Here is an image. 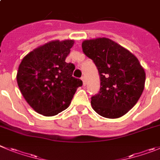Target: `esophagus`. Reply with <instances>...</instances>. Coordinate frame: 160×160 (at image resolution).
Returning a JSON list of instances; mask_svg holds the SVG:
<instances>
[{"label": "esophagus", "instance_id": "esophagus-1", "mask_svg": "<svg viewBox=\"0 0 160 160\" xmlns=\"http://www.w3.org/2000/svg\"><path fill=\"white\" fill-rule=\"evenodd\" d=\"M81 79H82V82H83V85H84V86H86V78H85V76H82V77L81 78Z\"/></svg>", "mask_w": 160, "mask_h": 160}]
</instances>
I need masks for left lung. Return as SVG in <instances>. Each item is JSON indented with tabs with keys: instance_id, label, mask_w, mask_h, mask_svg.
Here are the masks:
<instances>
[{
	"instance_id": "8db88e82",
	"label": "left lung",
	"mask_w": 160,
	"mask_h": 160,
	"mask_svg": "<svg viewBox=\"0 0 160 160\" xmlns=\"http://www.w3.org/2000/svg\"><path fill=\"white\" fill-rule=\"evenodd\" d=\"M82 48L100 76V90L91 97L93 109L110 119L124 116L137 104L144 88L146 75L139 60L107 38L85 40Z\"/></svg>"
}]
</instances>
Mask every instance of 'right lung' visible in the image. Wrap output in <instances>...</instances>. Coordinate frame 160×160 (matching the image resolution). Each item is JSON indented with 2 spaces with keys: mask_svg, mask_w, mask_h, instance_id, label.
I'll return each instance as SVG.
<instances>
[{
  "mask_svg": "<svg viewBox=\"0 0 160 160\" xmlns=\"http://www.w3.org/2000/svg\"><path fill=\"white\" fill-rule=\"evenodd\" d=\"M73 44L74 40L51 41L28 54L19 66L20 92L39 114L51 117L65 110L82 86L72 76L75 66L65 62Z\"/></svg>",
  "mask_w": 160,
  "mask_h": 160,
  "instance_id": "right-lung-1",
  "label": "right lung"
}]
</instances>
